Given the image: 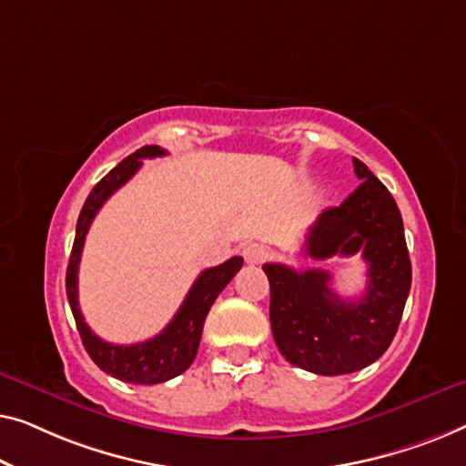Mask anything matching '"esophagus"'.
<instances>
[{
  "label": "esophagus",
  "mask_w": 466,
  "mask_h": 466,
  "mask_svg": "<svg viewBox=\"0 0 466 466\" xmlns=\"http://www.w3.org/2000/svg\"><path fill=\"white\" fill-rule=\"evenodd\" d=\"M242 255H245V261L248 266H259V264H264L268 258H270V248H268L266 245H261V242H251V245L245 247Z\"/></svg>",
  "instance_id": "1"
}]
</instances>
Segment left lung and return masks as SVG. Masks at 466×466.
<instances>
[{"mask_svg": "<svg viewBox=\"0 0 466 466\" xmlns=\"http://www.w3.org/2000/svg\"><path fill=\"white\" fill-rule=\"evenodd\" d=\"M359 187L308 230L304 255L329 259L361 253L367 287L342 299L325 270L264 264L270 280V325L280 355L299 370L342 376L371 365L395 338L411 287L403 219L389 189L361 160L352 158Z\"/></svg>", "mask_w": 466, "mask_h": 466, "instance_id": "1", "label": "left lung"}]
</instances>
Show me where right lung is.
Wrapping results in <instances>:
<instances>
[{
    "label": "right lung",
    "instance_id": "add662e5",
    "mask_svg": "<svg viewBox=\"0 0 466 466\" xmlns=\"http://www.w3.org/2000/svg\"><path fill=\"white\" fill-rule=\"evenodd\" d=\"M158 156H167V149L158 146H146L137 149L135 154L124 158L116 168H111L93 187V192L88 194L86 202H84L80 218H77L76 240L74 248H71L67 279H65L67 299L71 312H74L84 349H86L90 359L105 373L130 384L167 382V380L179 376V373H183L192 365L200 346L202 327H205V319L208 310H211L213 301L218 299L219 293L226 289V285L234 279V274L242 268V258L236 255V258L224 261V264L200 272V277L194 280L192 289H189L186 299H183V304L177 310L173 320H170L158 336L146 339V342L130 346L109 344L84 323L80 304H77V268H80L82 248L84 240H86L88 228L93 224L95 215L99 213V208L105 205V200L139 170L143 160L158 158Z\"/></svg>",
    "mask_w": 466,
    "mask_h": 466
}]
</instances>
